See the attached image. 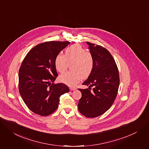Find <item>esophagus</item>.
Returning a JSON list of instances; mask_svg holds the SVG:
<instances>
[{
	"mask_svg": "<svg viewBox=\"0 0 149 149\" xmlns=\"http://www.w3.org/2000/svg\"><path fill=\"white\" fill-rule=\"evenodd\" d=\"M70 90H71V91H74V90H75L77 88H75V87H70Z\"/></svg>",
	"mask_w": 149,
	"mask_h": 149,
	"instance_id": "1",
	"label": "esophagus"
}]
</instances>
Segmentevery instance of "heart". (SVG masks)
I'll return each mask as SVG.
<instances>
[{
    "mask_svg": "<svg viewBox=\"0 0 149 149\" xmlns=\"http://www.w3.org/2000/svg\"><path fill=\"white\" fill-rule=\"evenodd\" d=\"M71 71L64 72L59 77L62 83L70 86H75L83 78L88 77L91 73L94 61L91 54L81 45L76 44L68 47L65 55L59 53L55 59V66L59 72H64L70 63Z\"/></svg>",
    "mask_w": 149,
    "mask_h": 149,
    "instance_id": "heart-1",
    "label": "heart"
}]
</instances>
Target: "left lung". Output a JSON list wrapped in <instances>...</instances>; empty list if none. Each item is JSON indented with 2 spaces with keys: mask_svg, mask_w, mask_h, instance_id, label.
<instances>
[{
  "mask_svg": "<svg viewBox=\"0 0 149 149\" xmlns=\"http://www.w3.org/2000/svg\"><path fill=\"white\" fill-rule=\"evenodd\" d=\"M93 58V69L83 83L88 88L78 90L82 96L78 104V111L87 118H96L105 113L113 103L119 86L117 65L110 52L100 45L87 42ZM94 88L92 91L90 87Z\"/></svg>",
  "mask_w": 149,
  "mask_h": 149,
  "instance_id": "8db88e82",
  "label": "left lung"
}]
</instances>
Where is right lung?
<instances>
[{"mask_svg": "<svg viewBox=\"0 0 149 149\" xmlns=\"http://www.w3.org/2000/svg\"><path fill=\"white\" fill-rule=\"evenodd\" d=\"M70 42L51 41L40 43L26 54L19 70V91L33 112L43 116L55 112L60 97L70 91L63 83L54 84L58 73L55 66L57 55Z\"/></svg>", "mask_w": 149, "mask_h": 149, "instance_id": "add662e5", "label": "right lung"}]
</instances>
